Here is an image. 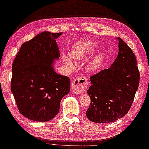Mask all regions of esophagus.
Masks as SVG:
<instances>
[{
    "mask_svg": "<svg viewBox=\"0 0 149 149\" xmlns=\"http://www.w3.org/2000/svg\"><path fill=\"white\" fill-rule=\"evenodd\" d=\"M88 87V79L85 76L77 77L73 80L71 88L75 94H81L84 92Z\"/></svg>",
    "mask_w": 149,
    "mask_h": 149,
    "instance_id": "esophagus-1",
    "label": "esophagus"
}]
</instances>
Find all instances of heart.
Segmentation results:
<instances>
[{
  "instance_id": "1",
  "label": "heart",
  "mask_w": 149,
  "mask_h": 149,
  "mask_svg": "<svg viewBox=\"0 0 149 149\" xmlns=\"http://www.w3.org/2000/svg\"><path fill=\"white\" fill-rule=\"evenodd\" d=\"M97 47V44L92 40H79L73 44L71 55L69 54L63 55V60L68 65H72L73 59H77V60L85 59L92 55L96 50ZM103 59V53H98L88 63V70L90 72H94L96 70L102 63Z\"/></svg>"
}]
</instances>
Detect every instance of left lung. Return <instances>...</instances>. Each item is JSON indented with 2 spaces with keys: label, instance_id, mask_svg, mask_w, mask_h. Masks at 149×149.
Returning a JSON list of instances; mask_svg holds the SVG:
<instances>
[{
  "label": "left lung",
  "instance_id": "left-lung-1",
  "mask_svg": "<svg viewBox=\"0 0 149 149\" xmlns=\"http://www.w3.org/2000/svg\"><path fill=\"white\" fill-rule=\"evenodd\" d=\"M118 53L110 67L90 77L87 91L91 103L86 112L90 121L112 123L125 116L134 101L140 80L136 57L120 38Z\"/></svg>",
  "mask_w": 149,
  "mask_h": 149
}]
</instances>
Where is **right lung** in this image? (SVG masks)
Here are the masks:
<instances>
[{
  "instance_id": "add662e5",
  "label": "right lung",
  "mask_w": 149,
  "mask_h": 149,
  "mask_svg": "<svg viewBox=\"0 0 149 149\" xmlns=\"http://www.w3.org/2000/svg\"><path fill=\"white\" fill-rule=\"evenodd\" d=\"M62 33L44 31L21 45L12 65L10 89L19 112L31 120L49 121L70 90V79L53 68L59 59L55 39Z\"/></svg>"
}]
</instances>
